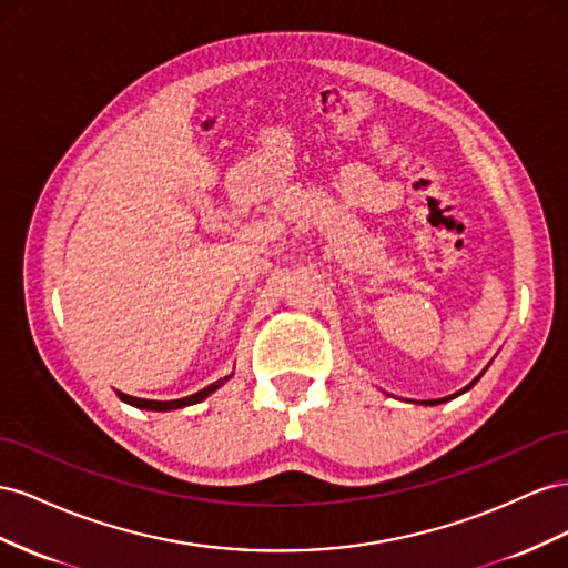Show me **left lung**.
Listing matches in <instances>:
<instances>
[{
	"mask_svg": "<svg viewBox=\"0 0 568 568\" xmlns=\"http://www.w3.org/2000/svg\"><path fill=\"white\" fill-rule=\"evenodd\" d=\"M478 378H480V376H478ZM478 378H476V381H478ZM476 381H474L471 385H466L462 393H466V390H468V387H474V385H476ZM462 393H457V395H462ZM457 395H452V397H457ZM452 397H445V399H433V402H424V404H440V402H447V399H452Z\"/></svg>",
	"mask_w": 568,
	"mask_h": 568,
	"instance_id": "1",
	"label": "left lung"
}]
</instances>
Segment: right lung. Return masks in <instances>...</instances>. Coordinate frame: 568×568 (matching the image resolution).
<instances>
[{"mask_svg":"<svg viewBox=\"0 0 568 568\" xmlns=\"http://www.w3.org/2000/svg\"><path fill=\"white\" fill-rule=\"evenodd\" d=\"M225 381L229 378H221V381H216V383H212L209 387H204V390H200V393H194V395H190V397H183V399H171V402H154V399H140V397H131V395H123V393H119V397L123 399V402H128V404H133V407H138V409H152V412H169V409H181V407H190V404H197V402H202L204 397H209L212 395L216 387H221Z\"/></svg>","mask_w":568,"mask_h":568,"instance_id":"1","label":"right lung"}]
</instances>
